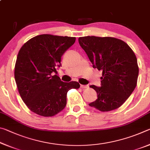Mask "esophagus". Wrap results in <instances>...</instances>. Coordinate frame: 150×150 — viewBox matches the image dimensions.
<instances>
[{
	"mask_svg": "<svg viewBox=\"0 0 150 150\" xmlns=\"http://www.w3.org/2000/svg\"><path fill=\"white\" fill-rule=\"evenodd\" d=\"M81 88H88V85H81Z\"/></svg>",
	"mask_w": 150,
	"mask_h": 150,
	"instance_id": "1",
	"label": "esophagus"
}]
</instances>
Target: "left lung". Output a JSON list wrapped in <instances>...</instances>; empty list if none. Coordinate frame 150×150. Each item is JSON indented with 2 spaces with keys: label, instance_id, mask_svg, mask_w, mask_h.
<instances>
[{
  "label": "left lung",
  "instance_id": "obj_1",
  "mask_svg": "<svg viewBox=\"0 0 150 150\" xmlns=\"http://www.w3.org/2000/svg\"><path fill=\"white\" fill-rule=\"evenodd\" d=\"M79 43L93 67L103 71L101 87L90 86L97 99L89 106L101 112L119 108L137 85L139 68L133 50L122 40L112 37H80Z\"/></svg>",
  "mask_w": 150,
  "mask_h": 150
}]
</instances>
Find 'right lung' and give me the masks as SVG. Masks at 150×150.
<instances>
[{
  "mask_svg": "<svg viewBox=\"0 0 150 150\" xmlns=\"http://www.w3.org/2000/svg\"><path fill=\"white\" fill-rule=\"evenodd\" d=\"M75 37L42 34L22 45L14 67V78L22 100L30 110L45 117L56 115L65 107L67 93L79 88L76 81L65 83L57 75L61 57L74 44Z\"/></svg>",
  "mask_w": 150,
  "mask_h": 150,
  "instance_id": "obj_1",
  "label": "right lung"
}]
</instances>
